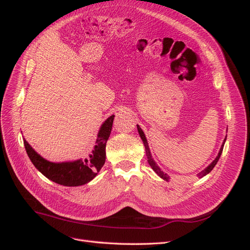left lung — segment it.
I'll return each instance as SVG.
<instances>
[{"instance_id":"1","label":"left lung","mask_w":250,"mask_h":250,"mask_svg":"<svg viewBox=\"0 0 250 250\" xmlns=\"http://www.w3.org/2000/svg\"><path fill=\"white\" fill-rule=\"evenodd\" d=\"M137 127H138V131H139V133H140V137H141V139H142V141H143V143H144V146H145V149H146V156H147V158H148V163H149V165L151 166V168L153 169V171L157 174L158 176H161L163 179H165V180H168V176H167V174H165L161 169H160V167H158V166L155 164V162L153 161V158H152V155H151V153H150V150H149V146H148V143H147V140H146V137H145V134H144V132H143V130L141 129V127L139 126V125H137ZM224 141H226V139L224 140ZM223 146H224V143H223V145H222V147H221V149H220V151H219V154H218V156L215 158V161L211 163L209 166H208V167L204 169L202 172H200L199 174H198V177H203V176H206L207 174H208L211 170H213V168L215 167L216 166V164L218 163V161H219V158H220V155H221V153H222V150H223Z\"/></svg>"}]
</instances>
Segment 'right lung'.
Listing matches in <instances>:
<instances>
[{"instance_id": "1", "label": "right lung", "mask_w": 250, "mask_h": 250, "mask_svg": "<svg viewBox=\"0 0 250 250\" xmlns=\"http://www.w3.org/2000/svg\"><path fill=\"white\" fill-rule=\"evenodd\" d=\"M113 118L109 117L102 124L98 132L97 145L93 152L85 160H78L67 163H51L44 160L40 154H37L34 149L29 145L27 141H24V145L30 161L35 166V168L42 173L44 176L54 183L65 187H78L87 184L95 178L97 173L101 170L106 157V142L109 138Z\"/></svg>"}]
</instances>
